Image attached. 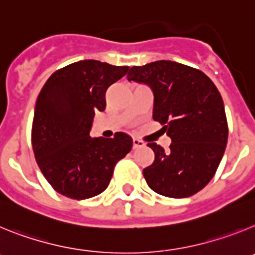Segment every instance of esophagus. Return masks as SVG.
Segmentation results:
<instances>
[{
	"instance_id": "obj_1",
	"label": "esophagus",
	"mask_w": 255,
	"mask_h": 255,
	"mask_svg": "<svg viewBox=\"0 0 255 255\" xmlns=\"http://www.w3.org/2000/svg\"><path fill=\"white\" fill-rule=\"evenodd\" d=\"M144 145H145V143H144L143 140H139V139L136 138L132 139V148H134V149H138V148L144 147Z\"/></svg>"
}]
</instances>
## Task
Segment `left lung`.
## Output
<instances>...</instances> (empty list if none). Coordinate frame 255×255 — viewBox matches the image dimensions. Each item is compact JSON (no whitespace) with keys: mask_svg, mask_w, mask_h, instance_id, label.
<instances>
[{"mask_svg":"<svg viewBox=\"0 0 255 255\" xmlns=\"http://www.w3.org/2000/svg\"><path fill=\"white\" fill-rule=\"evenodd\" d=\"M128 80L152 88L153 119L172 140L167 152L148 143L154 161L143 170L144 179L164 197L194 195L215 176L226 149L229 126L220 92L200 70L166 60L132 66Z\"/></svg>","mask_w":255,"mask_h":255,"instance_id":"left-lung-1","label":"left lung"}]
</instances>
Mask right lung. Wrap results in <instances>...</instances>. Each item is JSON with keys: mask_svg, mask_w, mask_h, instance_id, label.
Wrapping results in <instances>:
<instances>
[{"mask_svg": "<svg viewBox=\"0 0 255 255\" xmlns=\"http://www.w3.org/2000/svg\"><path fill=\"white\" fill-rule=\"evenodd\" d=\"M129 66L97 60L74 62L52 74L37 98L31 145L49 185L71 199H88L107 189L116 163L131 150L125 132L91 138L97 111H105L108 87Z\"/></svg>", "mask_w": 255, "mask_h": 255, "instance_id": "obj_1", "label": "right lung"}]
</instances>
